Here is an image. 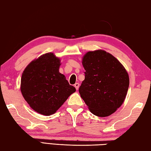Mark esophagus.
<instances>
[{"mask_svg":"<svg viewBox=\"0 0 151 151\" xmlns=\"http://www.w3.org/2000/svg\"><path fill=\"white\" fill-rule=\"evenodd\" d=\"M75 87L76 88V90H78V88H79V84L78 83H75Z\"/></svg>","mask_w":151,"mask_h":151,"instance_id":"1","label":"esophagus"}]
</instances>
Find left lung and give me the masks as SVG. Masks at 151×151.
<instances>
[{
	"label": "left lung",
	"mask_w": 151,
	"mask_h": 151,
	"mask_svg": "<svg viewBox=\"0 0 151 151\" xmlns=\"http://www.w3.org/2000/svg\"><path fill=\"white\" fill-rule=\"evenodd\" d=\"M85 80L78 91L90 111L100 117L111 115L122 105L129 77L122 64L103 50L89 51L83 58Z\"/></svg>",
	"instance_id": "left-lung-1"
}]
</instances>
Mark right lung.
<instances>
[{
  "label": "right lung",
  "mask_w": 151,
  "mask_h": 151,
  "mask_svg": "<svg viewBox=\"0 0 151 151\" xmlns=\"http://www.w3.org/2000/svg\"><path fill=\"white\" fill-rule=\"evenodd\" d=\"M60 60L52 52L32 60L23 71L20 91L35 111L50 116L76 91L59 73Z\"/></svg>",
  "instance_id": "obj_1"
}]
</instances>
